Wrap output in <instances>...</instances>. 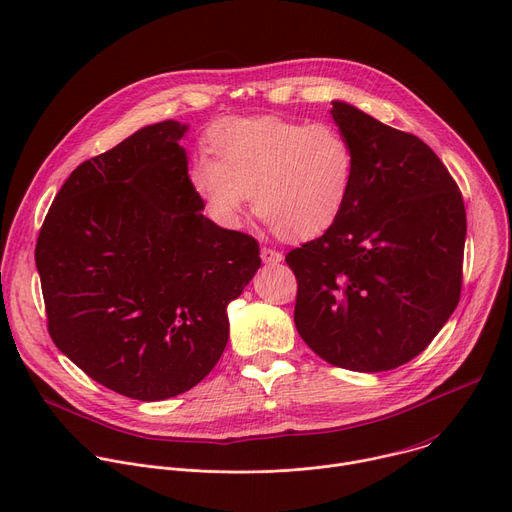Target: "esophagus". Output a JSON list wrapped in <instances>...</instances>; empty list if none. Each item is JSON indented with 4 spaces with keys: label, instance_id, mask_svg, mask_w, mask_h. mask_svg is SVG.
Instances as JSON below:
<instances>
[{
    "label": "esophagus",
    "instance_id": "esophagus-1",
    "mask_svg": "<svg viewBox=\"0 0 512 512\" xmlns=\"http://www.w3.org/2000/svg\"><path fill=\"white\" fill-rule=\"evenodd\" d=\"M260 258L266 264H279L283 260V254L279 250H272V248H260Z\"/></svg>",
    "mask_w": 512,
    "mask_h": 512
}]
</instances>
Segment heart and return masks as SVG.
Wrapping results in <instances>:
<instances>
[{"instance_id": "b5f03b06", "label": "heart", "mask_w": 512, "mask_h": 512, "mask_svg": "<svg viewBox=\"0 0 512 512\" xmlns=\"http://www.w3.org/2000/svg\"><path fill=\"white\" fill-rule=\"evenodd\" d=\"M207 145L213 160H196L188 182L223 225H238L250 194L254 213L281 240L309 242L348 205L357 155L336 125L283 116L221 119Z\"/></svg>"}]
</instances>
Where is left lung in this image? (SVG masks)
Here are the masks:
<instances>
[{
	"label": "left lung",
	"instance_id": "left-lung-1",
	"mask_svg": "<svg viewBox=\"0 0 512 512\" xmlns=\"http://www.w3.org/2000/svg\"><path fill=\"white\" fill-rule=\"evenodd\" d=\"M330 112L357 170L340 219L285 258L297 279L295 326L334 367L389 371L420 355L459 303L463 196L416 135L346 102Z\"/></svg>",
	"mask_w": 512,
	"mask_h": 512
}]
</instances>
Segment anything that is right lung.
I'll return each mask as SVG.
<instances>
[{
	"instance_id": "1",
	"label": "right lung",
	"mask_w": 512,
	"mask_h": 512,
	"mask_svg": "<svg viewBox=\"0 0 512 512\" xmlns=\"http://www.w3.org/2000/svg\"><path fill=\"white\" fill-rule=\"evenodd\" d=\"M186 125H149L77 166L38 233L53 342L121 396L160 402L223 355L227 305L260 268L248 233L215 225L190 188Z\"/></svg>"
}]
</instances>
